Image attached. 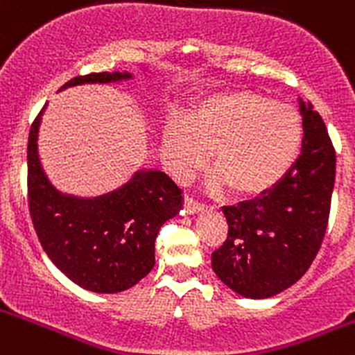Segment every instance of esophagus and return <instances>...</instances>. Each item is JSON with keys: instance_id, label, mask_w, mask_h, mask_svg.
<instances>
[{"instance_id": "esophagus-1", "label": "esophagus", "mask_w": 355, "mask_h": 355, "mask_svg": "<svg viewBox=\"0 0 355 355\" xmlns=\"http://www.w3.org/2000/svg\"><path fill=\"white\" fill-rule=\"evenodd\" d=\"M184 209L185 213H189V215H194V213H199L205 209V205L199 201H196L194 198H191V196L185 194L184 196Z\"/></svg>"}]
</instances>
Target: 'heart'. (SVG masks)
Instances as JSON below:
<instances>
[{
	"label": "heart",
	"mask_w": 355,
	"mask_h": 355,
	"mask_svg": "<svg viewBox=\"0 0 355 355\" xmlns=\"http://www.w3.org/2000/svg\"><path fill=\"white\" fill-rule=\"evenodd\" d=\"M302 121L284 104L253 92H232L208 98L163 128L168 170L185 180L205 166L230 192L257 196L288 173L302 147Z\"/></svg>",
	"instance_id": "heart-1"
}]
</instances>
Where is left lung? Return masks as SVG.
<instances>
[{"instance_id":"obj_1","label":"left lung","mask_w":355,"mask_h":355,"mask_svg":"<svg viewBox=\"0 0 355 355\" xmlns=\"http://www.w3.org/2000/svg\"><path fill=\"white\" fill-rule=\"evenodd\" d=\"M302 154L286 175L258 198L223 206L227 239L211 253L223 284L246 298H269L309 270L328 227L336 156L324 121L302 102Z\"/></svg>"}]
</instances>
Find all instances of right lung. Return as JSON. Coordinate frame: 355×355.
Wrapping results in <instances>:
<instances>
[{
	"mask_svg": "<svg viewBox=\"0 0 355 355\" xmlns=\"http://www.w3.org/2000/svg\"><path fill=\"white\" fill-rule=\"evenodd\" d=\"M130 72L76 76L67 86L114 83ZM34 119L27 144V199L37 239L50 260L81 288L119 293L135 286L154 267V243L166 220L182 208V189L159 170H140L132 180L94 199L60 194L48 182L37 156Z\"/></svg>",
	"mask_w": 355,
	"mask_h": 355,
	"instance_id": "add662e5",
	"label": "right lung"
}]
</instances>
